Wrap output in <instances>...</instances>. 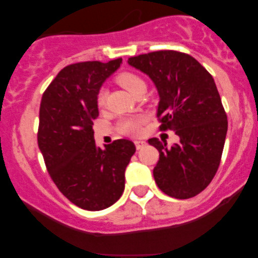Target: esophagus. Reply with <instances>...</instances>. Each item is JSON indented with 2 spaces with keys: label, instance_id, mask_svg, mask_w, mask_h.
I'll list each match as a JSON object with an SVG mask.
<instances>
[{
  "label": "esophagus",
  "instance_id": "esophagus-1",
  "mask_svg": "<svg viewBox=\"0 0 258 258\" xmlns=\"http://www.w3.org/2000/svg\"><path fill=\"white\" fill-rule=\"evenodd\" d=\"M135 144H136V148H137V150H139L146 146L147 143L144 141H135Z\"/></svg>",
  "mask_w": 258,
  "mask_h": 258
}]
</instances>
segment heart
<instances>
[{
    "label": "heart",
    "instance_id": "obj_1",
    "mask_svg": "<svg viewBox=\"0 0 258 258\" xmlns=\"http://www.w3.org/2000/svg\"><path fill=\"white\" fill-rule=\"evenodd\" d=\"M116 84H119L121 87L128 91L132 96L142 93L146 91V82L144 80L138 76L137 74H133L130 72H122L115 78ZM106 99V92L104 90L99 91L98 96H97V104L99 108H103L105 105ZM143 122L142 117H128V119H123L119 123V131L123 135H138L141 132V125Z\"/></svg>",
    "mask_w": 258,
    "mask_h": 258
}]
</instances>
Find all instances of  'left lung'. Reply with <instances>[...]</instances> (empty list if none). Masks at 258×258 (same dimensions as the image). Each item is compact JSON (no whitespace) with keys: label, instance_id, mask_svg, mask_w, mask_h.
<instances>
[{"label":"left lung","instance_id":"obj_1","mask_svg":"<svg viewBox=\"0 0 258 258\" xmlns=\"http://www.w3.org/2000/svg\"><path fill=\"white\" fill-rule=\"evenodd\" d=\"M128 64L156 86L160 130L179 137L171 147L158 138L148 141L160 154L154 179L168 197L193 198L214 179L226 142L227 114L214 78L197 59L177 51L131 57Z\"/></svg>","mask_w":258,"mask_h":258}]
</instances>
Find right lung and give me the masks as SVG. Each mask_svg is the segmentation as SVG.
<instances>
[{"instance_id":"1","label":"right lung","mask_w":258,"mask_h":258,"mask_svg":"<svg viewBox=\"0 0 258 258\" xmlns=\"http://www.w3.org/2000/svg\"><path fill=\"white\" fill-rule=\"evenodd\" d=\"M84 61L65 67L44 91L40 106L37 143L49 176L76 206L99 211L116 203L125 189V170L135 144L117 139L100 149L92 126L98 117L100 87L120 68Z\"/></svg>"}]
</instances>
